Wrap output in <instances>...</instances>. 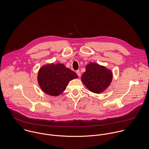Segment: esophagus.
Wrapping results in <instances>:
<instances>
[{"label":"esophagus","mask_w":149,"mask_h":149,"mask_svg":"<svg viewBox=\"0 0 149 149\" xmlns=\"http://www.w3.org/2000/svg\"><path fill=\"white\" fill-rule=\"evenodd\" d=\"M76 73H77V74L78 75L79 77H80V76H81V72H80V70H76Z\"/></svg>","instance_id":"1"}]
</instances>
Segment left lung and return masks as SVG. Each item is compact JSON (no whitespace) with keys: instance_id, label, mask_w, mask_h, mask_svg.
<instances>
[{"instance_id":"8db88e82","label":"left lung","mask_w":149,"mask_h":149,"mask_svg":"<svg viewBox=\"0 0 149 149\" xmlns=\"http://www.w3.org/2000/svg\"><path fill=\"white\" fill-rule=\"evenodd\" d=\"M85 70L81 79L90 91L100 93L110 85L112 80V73L105 66L90 63L86 66Z\"/></svg>"}]
</instances>
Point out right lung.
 Listing matches in <instances>:
<instances>
[{
  "mask_svg": "<svg viewBox=\"0 0 149 149\" xmlns=\"http://www.w3.org/2000/svg\"><path fill=\"white\" fill-rule=\"evenodd\" d=\"M78 78L73 71L64 64H46L38 73V82L43 91L50 96H57L66 89L69 82Z\"/></svg>",
  "mask_w": 149,
  "mask_h": 149,
  "instance_id": "obj_1",
  "label": "right lung"
}]
</instances>
